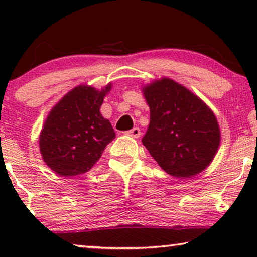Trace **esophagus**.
Segmentation results:
<instances>
[{
    "label": "esophagus",
    "mask_w": 257,
    "mask_h": 257,
    "mask_svg": "<svg viewBox=\"0 0 257 257\" xmlns=\"http://www.w3.org/2000/svg\"><path fill=\"white\" fill-rule=\"evenodd\" d=\"M140 128L139 127H133L132 130H130V131L126 132V135L132 137V138H139L140 137Z\"/></svg>",
    "instance_id": "1"
}]
</instances>
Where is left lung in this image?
Instances as JSON below:
<instances>
[{
  "label": "left lung",
  "mask_w": 257,
  "mask_h": 257,
  "mask_svg": "<svg viewBox=\"0 0 257 257\" xmlns=\"http://www.w3.org/2000/svg\"><path fill=\"white\" fill-rule=\"evenodd\" d=\"M150 125L142 142L159 166L172 177L186 179L212 163L220 145L216 118L203 101L174 80L147 85Z\"/></svg>",
  "instance_id": "obj_1"
}]
</instances>
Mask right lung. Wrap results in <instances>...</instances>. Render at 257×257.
I'll list each match as a JSON object with an SVG mask.
<instances>
[{"mask_svg":"<svg viewBox=\"0 0 257 257\" xmlns=\"http://www.w3.org/2000/svg\"><path fill=\"white\" fill-rule=\"evenodd\" d=\"M111 84L97 91L80 85L70 91L52 108L40 137L43 160L63 177L85 173L99 160L115 133L99 108Z\"/></svg>","mask_w":257,"mask_h":257,"instance_id":"add662e5","label":"right lung"}]
</instances>
